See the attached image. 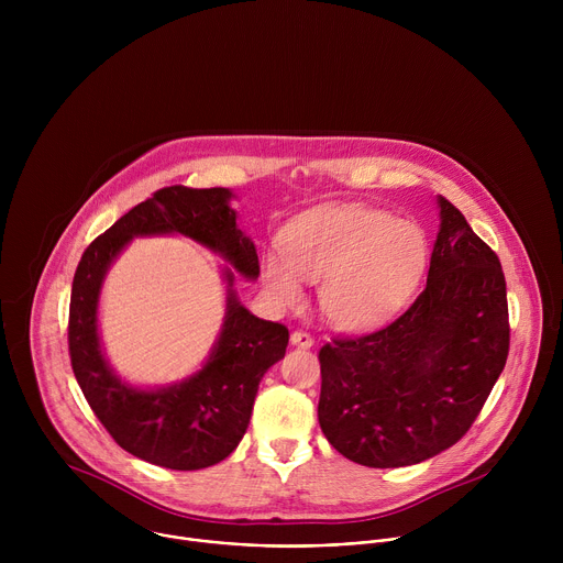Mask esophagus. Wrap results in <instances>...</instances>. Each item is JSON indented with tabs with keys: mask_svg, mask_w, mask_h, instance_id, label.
Returning a JSON list of instances; mask_svg holds the SVG:
<instances>
[{
	"mask_svg": "<svg viewBox=\"0 0 563 563\" xmlns=\"http://www.w3.org/2000/svg\"><path fill=\"white\" fill-rule=\"evenodd\" d=\"M291 345H296V347H311L313 345V339H311V334H307V332H302V330H296V332H291Z\"/></svg>",
	"mask_w": 563,
	"mask_h": 563,
	"instance_id": "esophagus-1",
	"label": "esophagus"
}]
</instances>
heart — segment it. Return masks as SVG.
Instances as JSON below:
<instances>
[{"instance_id": "obj_1", "label": "heart", "mask_w": 563, "mask_h": 563, "mask_svg": "<svg viewBox=\"0 0 563 563\" xmlns=\"http://www.w3.org/2000/svg\"><path fill=\"white\" fill-rule=\"evenodd\" d=\"M428 263L419 224L387 211L343 205L313 209L287 227L283 258L263 261V280L283 305L302 298L300 280L323 283L320 307L336 328L369 330L415 294Z\"/></svg>"}]
</instances>
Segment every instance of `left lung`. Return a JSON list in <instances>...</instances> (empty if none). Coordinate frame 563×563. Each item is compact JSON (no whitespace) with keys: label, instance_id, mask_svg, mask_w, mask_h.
<instances>
[{"label":"left lung","instance_id":"obj_1","mask_svg":"<svg viewBox=\"0 0 563 563\" xmlns=\"http://www.w3.org/2000/svg\"><path fill=\"white\" fill-rule=\"evenodd\" d=\"M426 289L389 325L318 352V423L350 461L421 463L454 445L488 400L510 350L506 276L463 213L439 198Z\"/></svg>","mask_w":563,"mask_h":563}]
</instances>
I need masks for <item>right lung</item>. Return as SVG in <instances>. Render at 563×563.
<instances>
[{"label": "right lung", "instance_id": "1", "mask_svg": "<svg viewBox=\"0 0 563 563\" xmlns=\"http://www.w3.org/2000/svg\"><path fill=\"white\" fill-rule=\"evenodd\" d=\"M222 187L157 189L98 235L79 261L68 307V354L73 374L93 415L113 441L137 459L172 470H200L227 459L250 426L263 374L285 356L289 330L235 300L227 272V316L205 367L180 385L135 389L107 365L98 339V296L102 278L133 235L183 233L222 254L235 272L258 278L252 240L235 227Z\"/></svg>", "mask_w": 563, "mask_h": 563}]
</instances>
